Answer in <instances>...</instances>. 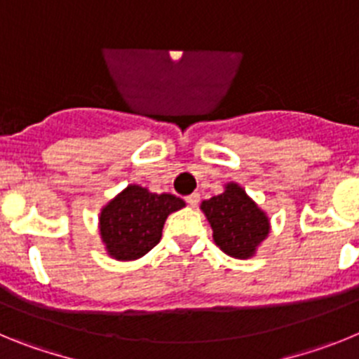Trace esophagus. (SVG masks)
I'll list each match as a JSON object with an SVG mask.
<instances>
[{"mask_svg":"<svg viewBox=\"0 0 359 359\" xmlns=\"http://www.w3.org/2000/svg\"><path fill=\"white\" fill-rule=\"evenodd\" d=\"M187 203H189L190 207H196V205H198V203H199V194H198V192L187 196Z\"/></svg>","mask_w":359,"mask_h":359,"instance_id":"obj_1","label":"esophagus"}]
</instances>
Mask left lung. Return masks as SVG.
<instances>
[{
	"instance_id": "8db88e82",
	"label": "left lung",
	"mask_w": 359,
	"mask_h": 359,
	"mask_svg": "<svg viewBox=\"0 0 359 359\" xmlns=\"http://www.w3.org/2000/svg\"><path fill=\"white\" fill-rule=\"evenodd\" d=\"M223 192L201 203V212L212 226V239L233 259H252L268 239L271 223L246 190L236 182L224 183Z\"/></svg>"
}]
</instances>
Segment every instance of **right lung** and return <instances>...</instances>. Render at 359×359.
<instances>
[{"label":"right lung","instance_id":"1","mask_svg":"<svg viewBox=\"0 0 359 359\" xmlns=\"http://www.w3.org/2000/svg\"><path fill=\"white\" fill-rule=\"evenodd\" d=\"M183 207L185 201L169 192L156 194L147 187L128 185L98 214L104 250L115 261L140 259L160 243L167 217Z\"/></svg>","mask_w":359,"mask_h":359}]
</instances>
